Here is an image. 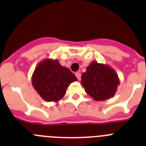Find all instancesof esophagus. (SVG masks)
<instances>
[{
	"mask_svg": "<svg viewBox=\"0 0 146 146\" xmlns=\"http://www.w3.org/2000/svg\"><path fill=\"white\" fill-rule=\"evenodd\" d=\"M75 75H76V77H77V80H80V79H81L80 73V72H76Z\"/></svg>",
	"mask_w": 146,
	"mask_h": 146,
	"instance_id": "1",
	"label": "esophagus"
}]
</instances>
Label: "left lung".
<instances>
[{"label": "left lung", "mask_w": 146, "mask_h": 146, "mask_svg": "<svg viewBox=\"0 0 146 146\" xmlns=\"http://www.w3.org/2000/svg\"><path fill=\"white\" fill-rule=\"evenodd\" d=\"M81 86L95 101H105L114 96L119 86L118 74L108 65L92 61L81 76Z\"/></svg>", "instance_id": "1"}]
</instances>
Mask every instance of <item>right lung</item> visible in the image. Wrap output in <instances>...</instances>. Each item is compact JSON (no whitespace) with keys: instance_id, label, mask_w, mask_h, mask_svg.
<instances>
[{"instance_id":"1","label":"right lung","mask_w":146,"mask_h":146,"mask_svg":"<svg viewBox=\"0 0 146 146\" xmlns=\"http://www.w3.org/2000/svg\"><path fill=\"white\" fill-rule=\"evenodd\" d=\"M77 77L68 68L62 66L57 59L46 58L36 67L31 81L34 89L47 102L59 101L67 88Z\"/></svg>"}]
</instances>
